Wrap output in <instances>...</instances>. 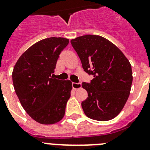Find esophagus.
<instances>
[{
    "mask_svg": "<svg viewBox=\"0 0 150 150\" xmlns=\"http://www.w3.org/2000/svg\"><path fill=\"white\" fill-rule=\"evenodd\" d=\"M82 85L81 83H72V87L74 89H79V88H81Z\"/></svg>",
    "mask_w": 150,
    "mask_h": 150,
    "instance_id": "obj_1",
    "label": "esophagus"
}]
</instances>
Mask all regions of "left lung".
<instances>
[{
    "mask_svg": "<svg viewBox=\"0 0 150 150\" xmlns=\"http://www.w3.org/2000/svg\"><path fill=\"white\" fill-rule=\"evenodd\" d=\"M71 43L84 71L93 75L90 83H83L88 98L82 102L85 114L91 120L108 121L123 109L132 88V65L122 52L99 35L87 34Z\"/></svg>",
    "mask_w": 150,
    "mask_h": 150,
    "instance_id": "obj_1",
    "label": "left lung"
}]
</instances>
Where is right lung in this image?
Wrapping results in <instances>:
<instances>
[{"label": "right lung", "instance_id": "right-lung-1", "mask_svg": "<svg viewBox=\"0 0 150 150\" xmlns=\"http://www.w3.org/2000/svg\"><path fill=\"white\" fill-rule=\"evenodd\" d=\"M68 43L64 38L41 40L19 57L13 68V86L18 100L28 114L40 124L59 122L65 113L72 83L51 76Z\"/></svg>", "mask_w": 150, "mask_h": 150}]
</instances>
